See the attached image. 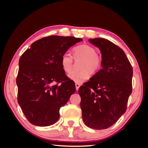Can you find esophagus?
<instances>
[{
    "label": "esophagus",
    "instance_id": "34e87169",
    "mask_svg": "<svg viewBox=\"0 0 148 148\" xmlns=\"http://www.w3.org/2000/svg\"><path fill=\"white\" fill-rule=\"evenodd\" d=\"M75 86H76V90L77 91V90H78L79 88L80 85H79V84H76H76H75Z\"/></svg>",
    "mask_w": 148,
    "mask_h": 148
}]
</instances>
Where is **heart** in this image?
Masks as SVG:
<instances>
[{
    "instance_id": "heart-1",
    "label": "heart",
    "mask_w": 148,
    "mask_h": 148,
    "mask_svg": "<svg viewBox=\"0 0 148 148\" xmlns=\"http://www.w3.org/2000/svg\"><path fill=\"white\" fill-rule=\"evenodd\" d=\"M73 58L75 60H82L79 67L80 71H75L69 74L70 79L76 84H82L90 77V73L95 74L101 69L102 59L97 53L96 49L88 44H82L74 47L72 50ZM73 58L71 55L65 53L61 58L62 69L69 73L73 68Z\"/></svg>"
}]
</instances>
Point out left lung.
Returning <instances> with one entry per match:
<instances>
[{"mask_svg":"<svg viewBox=\"0 0 148 148\" xmlns=\"http://www.w3.org/2000/svg\"><path fill=\"white\" fill-rule=\"evenodd\" d=\"M102 55V69L79 88L82 118L87 127L105 129L127 110L133 71L123 50L106 39L90 38Z\"/></svg>","mask_w":148,"mask_h":148,"instance_id":"8db88e82","label":"left lung"}]
</instances>
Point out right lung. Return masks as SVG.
<instances>
[{"instance_id": "add662e5", "label": "right lung", "mask_w": 148, "mask_h": 148, "mask_svg": "<svg viewBox=\"0 0 148 148\" xmlns=\"http://www.w3.org/2000/svg\"><path fill=\"white\" fill-rule=\"evenodd\" d=\"M81 41L73 36H47L32 43L20 57L17 102L32 125L54 124L59 118L61 107L76 91L75 84L62 69L61 58Z\"/></svg>"}]
</instances>
